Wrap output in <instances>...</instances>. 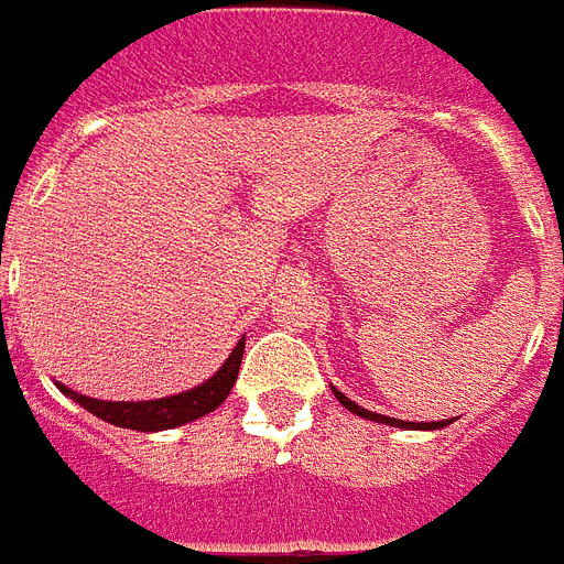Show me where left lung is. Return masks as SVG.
Wrapping results in <instances>:
<instances>
[{
	"label": "left lung",
	"mask_w": 564,
	"mask_h": 564,
	"mask_svg": "<svg viewBox=\"0 0 564 564\" xmlns=\"http://www.w3.org/2000/svg\"><path fill=\"white\" fill-rule=\"evenodd\" d=\"M335 399L340 401V404L347 406L349 413L361 415V419H370V421H378V424H390V427H399V430H442L447 427L453 419H444V421H404V419H390V415H381V413H370V410H364V406H358L355 401H349L347 395L340 390H335Z\"/></svg>",
	"instance_id": "left-lung-1"
}]
</instances>
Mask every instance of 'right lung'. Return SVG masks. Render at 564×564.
<instances>
[{
    "mask_svg": "<svg viewBox=\"0 0 564 564\" xmlns=\"http://www.w3.org/2000/svg\"><path fill=\"white\" fill-rule=\"evenodd\" d=\"M243 347L246 335L238 340V347L231 349V355L224 361V367L212 378H206L203 384L183 390L177 395H165V399L154 401H102V399H88L83 392H74L70 387L59 384V392L68 395L70 401H77L83 410L94 413L97 419L108 421L113 427L126 430H140V433H158V430H174L183 427L188 421L203 419L206 413L217 410L224 404L226 395L231 392L235 381H238L240 361H243Z\"/></svg>",
    "mask_w": 564,
    "mask_h": 564,
    "instance_id": "obj_1",
    "label": "right lung"
}]
</instances>
